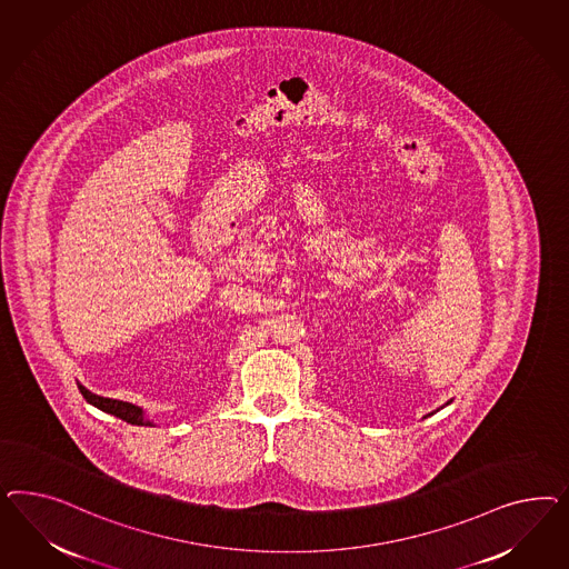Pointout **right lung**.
Listing matches in <instances>:
<instances>
[{
    "label": "right lung",
    "mask_w": 569,
    "mask_h": 569,
    "mask_svg": "<svg viewBox=\"0 0 569 569\" xmlns=\"http://www.w3.org/2000/svg\"><path fill=\"white\" fill-rule=\"evenodd\" d=\"M79 392L83 395V398H86L89 405H93V407L102 409L106 413L114 415V417H119V419L127 421V423H133V426H152V421L143 419V411H141L139 407H136V405H131V402H122V400L98 397V395L89 392V390L83 388L81 383H79Z\"/></svg>",
    "instance_id": "right-lung-1"
}]
</instances>
